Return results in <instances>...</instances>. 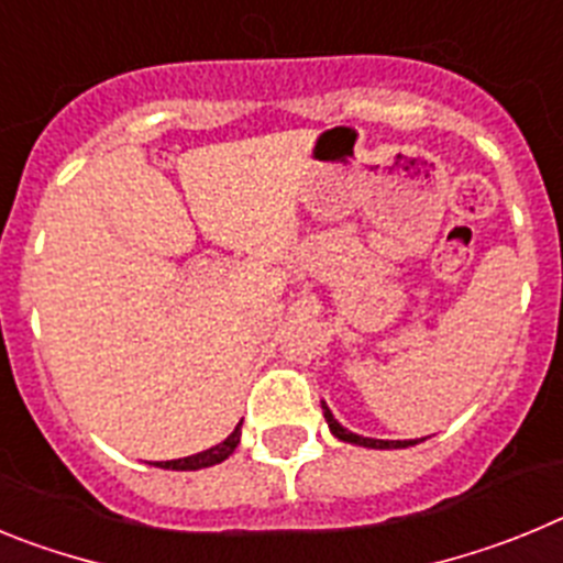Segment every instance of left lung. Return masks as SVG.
I'll use <instances>...</instances> for the list:
<instances>
[{
    "label": "left lung",
    "instance_id": "8db88e82",
    "mask_svg": "<svg viewBox=\"0 0 563 563\" xmlns=\"http://www.w3.org/2000/svg\"><path fill=\"white\" fill-rule=\"evenodd\" d=\"M321 409H324L327 422H330V431L343 442H355V445H366V449H409V445H417V440H372V437H361V434H352L350 429H343L341 422L332 417L330 406L321 402Z\"/></svg>",
    "mask_w": 563,
    "mask_h": 563
}]
</instances>
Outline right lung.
Wrapping results in <instances>:
<instances>
[{
  "label": "right lung",
  "mask_w": 563,
  "mask_h": 563,
  "mask_svg": "<svg viewBox=\"0 0 563 563\" xmlns=\"http://www.w3.org/2000/svg\"><path fill=\"white\" fill-rule=\"evenodd\" d=\"M242 422H239L236 429H233V434L228 437L225 442H220V445H213V449L202 451V454H194V456H183V460H172V462H157L161 467H172V471H200V467H208V465H217V462L228 460V456L233 454V449L239 445V437H242Z\"/></svg>",
  "instance_id": "add662e5"
}]
</instances>
